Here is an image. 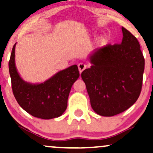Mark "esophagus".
<instances>
[{
	"label": "esophagus",
	"instance_id": "1",
	"mask_svg": "<svg viewBox=\"0 0 153 153\" xmlns=\"http://www.w3.org/2000/svg\"><path fill=\"white\" fill-rule=\"evenodd\" d=\"M78 69H79V71H80V73H82V71L86 68L87 65L85 64L84 63H78Z\"/></svg>",
	"mask_w": 153,
	"mask_h": 153
}]
</instances>
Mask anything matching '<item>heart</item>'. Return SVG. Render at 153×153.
<instances>
[{
    "mask_svg": "<svg viewBox=\"0 0 153 153\" xmlns=\"http://www.w3.org/2000/svg\"><path fill=\"white\" fill-rule=\"evenodd\" d=\"M104 38H102L101 39H100V42H104Z\"/></svg>",
    "mask_w": 153,
    "mask_h": 153,
    "instance_id": "obj_1",
    "label": "heart"
}]
</instances>
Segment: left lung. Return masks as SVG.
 Listing matches in <instances>:
<instances>
[{"mask_svg": "<svg viewBox=\"0 0 153 153\" xmlns=\"http://www.w3.org/2000/svg\"><path fill=\"white\" fill-rule=\"evenodd\" d=\"M121 44H108L90 55V68L81 73L97 114L112 117L126 111L140 96L145 59L135 36L122 27Z\"/></svg>", "mask_w": 153, "mask_h": 153, "instance_id": "obj_1", "label": "left lung"}]
</instances>
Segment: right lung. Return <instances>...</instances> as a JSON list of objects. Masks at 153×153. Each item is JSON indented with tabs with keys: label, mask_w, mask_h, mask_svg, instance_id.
Here are the masks:
<instances>
[{
	"label": "right lung",
	"mask_w": 153,
	"mask_h": 153,
	"mask_svg": "<svg viewBox=\"0 0 153 153\" xmlns=\"http://www.w3.org/2000/svg\"><path fill=\"white\" fill-rule=\"evenodd\" d=\"M13 46L9 61V73L12 90L17 103L34 117L50 119L59 117L67 108L68 98L73 84L80 76L76 65L54 75L44 83L32 85L25 82L15 65Z\"/></svg>",
	"instance_id": "1"
}]
</instances>
